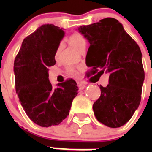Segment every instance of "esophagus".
<instances>
[{"mask_svg": "<svg viewBox=\"0 0 152 152\" xmlns=\"http://www.w3.org/2000/svg\"><path fill=\"white\" fill-rule=\"evenodd\" d=\"M77 86H78L79 90H83L86 87L85 84H84V83H78V84H77Z\"/></svg>", "mask_w": 152, "mask_h": 152, "instance_id": "1", "label": "esophagus"}]
</instances>
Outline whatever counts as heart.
Returning <instances> with one entry per match:
<instances>
[{
    "instance_id": "heart-1",
    "label": "heart",
    "mask_w": 152,
    "mask_h": 152,
    "mask_svg": "<svg viewBox=\"0 0 152 152\" xmlns=\"http://www.w3.org/2000/svg\"><path fill=\"white\" fill-rule=\"evenodd\" d=\"M69 41L73 45V46L75 47V49H77V50H79L80 47L82 46V45L86 44L85 38H84L82 35L80 34V33H75V34L72 35V36H70ZM60 49H61V47H58V49L56 52V58H57L58 56ZM68 72L70 75H73V76H78V72H77V71L75 69V68L69 67V68H68Z\"/></svg>"
}]
</instances>
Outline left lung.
Masks as SVG:
<instances>
[{"mask_svg":"<svg viewBox=\"0 0 152 152\" xmlns=\"http://www.w3.org/2000/svg\"><path fill=\"white\" fill-rule=\"evenodd\" d=\"M78 31L90 42L86 64L92 67L91 73L110 75L109 84L100 86L101 94L93 105L95 116L108 127H120L141 101L145 72L140 48L114 18L81 26Z\"/></svg>","mask_w":152,"mask_h":152,"instance_id":"left-lung-1","label":"left lung"}]
</instances>
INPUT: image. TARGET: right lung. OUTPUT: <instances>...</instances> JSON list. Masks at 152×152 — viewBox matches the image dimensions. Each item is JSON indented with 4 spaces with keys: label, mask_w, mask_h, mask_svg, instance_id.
<instances>
[{
    "label": "right lung",
    "mask_w": 152,
    "mask_h": 152,
    "mask_svg": "<svg viewBox=\"0 0 152 152\" xmlns=\"http://www.w3.org/2000/svg\"><path fill=\"white\" fill-rule=\"evenodd\" d=\"M64 36L63 29L44 24L26 36L14 60L15 88L20 103L29 119L42 127L56 126L69 115L78 87L68 79L53 88L49 68Z\"/></svg>",
    "instance_id": "right-lung-1"
}]
</instances>
